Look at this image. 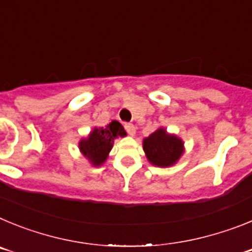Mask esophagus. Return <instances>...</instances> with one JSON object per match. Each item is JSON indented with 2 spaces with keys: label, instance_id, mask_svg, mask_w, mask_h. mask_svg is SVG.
Segmentation results:
<instances>
[{
  "label": "esophagus",
  "instance_id": "esophagus-1",
  "mask_svg": "<svg viewBox=\"0 0 252 252\" xmlns=\"http://www.w3.org/2000/svg\"><path fill=\"white\" fill-rule=\"evenodd\" d=\"M125 130L127 131V133L130 136H133L135 132H136V127H135L132 124H125Z\"/></svg>",
  "mask_w": 252,
  "mask_h": 252
}]
</instances>
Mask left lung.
<instances>
[{
  "label": "left lung",
  "instance_id": "8db88e82",
  "mask_svg": "<svg viewBox=\"0 0 252 252\" xmlns=\"http://www.w3.org/2000/svg\"><path fill=\"white\" fill-rule=\"evenodd\" d=\"M142 148L149 161L159 168L174 165L184 153V142L165 128H158L142 141Z\"/></svg>",
  "mask_w": 252,
  "mask_h": 252
}]
</instances>
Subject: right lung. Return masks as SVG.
<instances>
[{
    "label": "right lung",
    "instance_id": "obj_1",
    "mask_svg": "<svg viewBox=\"0 0 252 252\" xmlns=\"http://www.w3.org/2000/svg\"><path fill=\"white\" fill-rule=\"evenodd\" d=\"M126 136V131L119 121H112L106 127H94L88 137L79 141V150L93 166L102 165L108 158L113 140Z\"/></svg>",
    "mask_w": 252,
    "mask_h": 252
}]
</instances>
